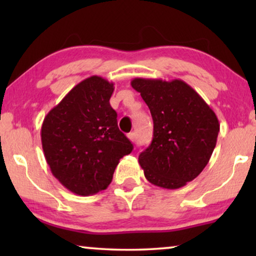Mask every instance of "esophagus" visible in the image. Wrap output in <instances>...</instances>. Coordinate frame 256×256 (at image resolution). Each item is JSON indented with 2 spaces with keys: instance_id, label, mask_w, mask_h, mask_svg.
Returning a JSON list of instances; mask_svg holds the SVG:
<instances>
[{
  "instance_id": "1",
  "label": "esophagus",
  "mask_w": 256,
  "mask_h": 256,
  "mask_svg": "<svg viewBox=\"0 0 256 256\" xmlns=\"http://www.w3.org/2000/svg\"><path fill=\"white\" fill-rule=\"evenodd\" d=\"M127 136H128V138L132 142H135L136 141V134H135V132H129Z\"/></svg>"
}]
</instances>
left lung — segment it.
<instances>
[{"instance_id": "obj_1", "label": "left lung", "mask_w": 256, "mask_h": 256, "mask_svg": "<svg viewBox=\"0 0 256 256\" xmlns=\"http://www.w3.org/2000/svg\"><path fill=\"white\" fill-rule=\"evenodd\" d=\"M154 121V138L138 156L144 176L156 186L174 190L194 180L208 166L220 129L212 108L180 79L135 78Z\"/></svg>"}]
</instances>
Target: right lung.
Segmentation results:
<instances>
[{"label":"right lung","mask_w":256,"mask_h":256,"mask_svg":"<svg viewBox=\"0 0 256 256\" xmlns=\"http://www.w3.org/2000/svg\"><path fill=\"white\" fill-rule=\"evenodd\" d=\"M114 84L92 76L66 94L44 118L42 146L54 176L73 194L106 190L132 144L118 130L110 99Z\"/></svg>","instance_id":"1"}]
</instances>
